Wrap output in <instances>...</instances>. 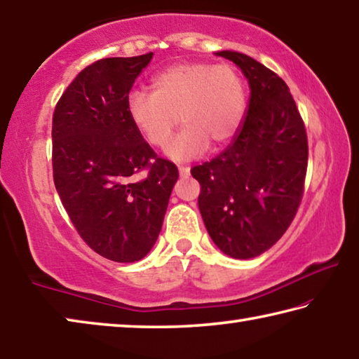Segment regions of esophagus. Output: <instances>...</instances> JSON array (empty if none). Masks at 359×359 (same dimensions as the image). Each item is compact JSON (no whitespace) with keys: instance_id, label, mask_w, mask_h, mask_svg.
<instances>
[{"instance_id":"1","label":"esophagus","mask_w":359,"mask_h":359,"mask_svg":"<svg viewBox=\"0 0 359 359\" xmlns=\"http://www.w3.org/2000/svg\"><path fill=\"white\" fill-rule=\"evenodd\" d=\"M191 168L189 167H180V175L181 176H189Z\"/></svg>"}]
</instances>
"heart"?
<instances>
[{"instance_id": "heart-1", "label": "heart", "mask_w": 359, "mask_h": 359, "mask_svg": "<svg viewBox=\"0 0 359 359\" xmlns=\"http://www.w3.org/2000/svg\"><path fill=\"white\" fill-rule=\"evenodd\" d=\"M151 90H133L127 97L128 117L143 138L162 151L172 143L181 117L186 128L172 148L175 158L201 154L208 143L226 146L243 124L245 82L231 65H173L152 78Z\"/></svg>"}]
</instances>
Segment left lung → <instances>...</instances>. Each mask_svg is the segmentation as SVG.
<instances>
[{
  "instance_id": "left-lung-1",
  "label": "left lung",
  "mask_w": 359,
  "mask_h": 359,
  "mask_svg": "<svg viewBox=\"0 0 359 359\" xmlns=\"http://www.w3.org/2000/svg\"><path fill=\"white\" fill-rule=\"evenodd\" d=\"M218 55L250 82L243 124L231 144L191 175L201 184L198 210L216 246L235 259L259 256L291 226L304 196L309 141L286 82L240 52Z\"/></svg>"
}]
</instances>
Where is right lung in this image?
<instances>
[{"instance_id": "add662e5", "label": "right lung", "mask_w": 359, "mask_h": 359, "mask_svg": "<svg viewBox=\"0 0 359 359\" xmlns=\"http://www.w3.org/2000/svg\"><path fill=\"white\" fill-rule=\"evenodd\" d=\"M151 58L152 52L93 62L52 116L55 189L81 238L116 262L151 251L178 180L175 163L157 157L127 113L128 92Z\"/></svg>"}]
</instances>
